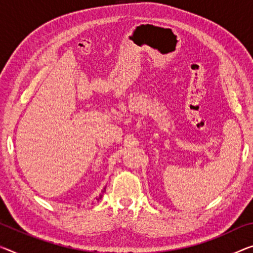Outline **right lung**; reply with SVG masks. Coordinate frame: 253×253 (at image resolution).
Masks as SVG:
<instances>
[{
	"label": "right lung",
	"instance_id": "obj_1",
	"mask_svg": "<svg viewBox=\"0 0 253 253\" xmlns=\"http://www.w3.org/2000/svg\"><path fill=\"white\" fill-rule=\"evenodd\" d=\"M104 192H105V189L103 190V191H102V193H100V194H99V196L96 198V200H97V201H99L100 199H102V197H103V193H104Z\"/></svg>",
	"mask_w": 253,
	"mask_h": 253
}]
</instances>
